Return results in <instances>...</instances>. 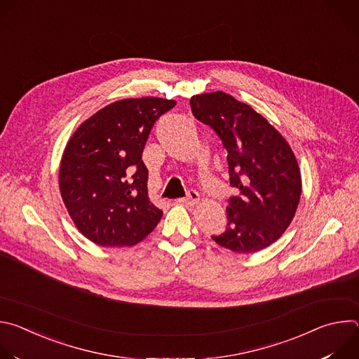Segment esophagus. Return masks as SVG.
<instances>
[{
	"label": "esophagus",
	"instance_id": "esophagus-1",
	"mask_svg": "<svg viewBox=\"0 0 359 359\" xmlns=\"http://www.w3.org/2000/svg\"><path fill=\"white\" fill-rule=\"evenodd\" d=\"M198 200H200L198 193H197L196 190H189V193H187L186 197L177 198L176 201H177L179 204H183V206H194L196 203H198Z\"/></svg>",
	"mask_w": 359,
	"mask_h": 359
}]
</instances>
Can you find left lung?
<instances>
[{"instance_id": "left-lung-1", "label": "left lung", "mask_w": 359, "mask_h": 359, "mask_svg": "<svg viewBox=\"0 0 359 359\" xmlns=\"http://www.w3.org/2000/svg\"><path fill=\"white\" fill-rule=\"evenodd\" d=\"M194 118L209 125L227 150L231 187L227 229L212 238L238 254L260 251L290 226L301 197L294 153L266 118L222 90L191 96Z\"/></svg>"}]
</instances>
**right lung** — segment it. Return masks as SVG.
<instances>
[{"instance_id":"add662e5","label":"right lung","mask_w":359,"mask_h":359,"mask_svg":"<svg viewBox=\"0 0 359 359\" xmlns=\"http://www.w3.org/2000/svg\"><path fill=\"white\" fill-rule=\"evenodd\" d=\"M176 105L163 97L122 99L102 108L71 136L60 190L76 229L102 247H125L153 231L163 212L147 196L142 153L155 122Z\"/></svg>"}]
</instances>
